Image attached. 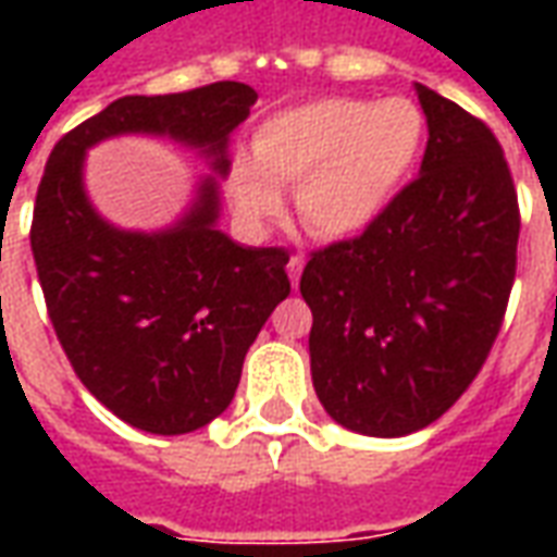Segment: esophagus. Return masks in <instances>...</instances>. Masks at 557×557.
Here are the masks:
<instances>
[{
  "mask_svg": "<svg viewBox=\"0 0 557 557\" xmlns=\"http://www.w3.org/2000/svg\"><path fill=\"white\" fill-rule=\"evenodd\" d=\"M286 271H289L292 286H298V280H301V271H304V256L301 253H292L289 262H286Z\"/></svg>",
  "mask_w": 557,
  "mask_h": 557,
  "instance_id": "34e87169",
  "label": "esophagus"
}]
</instances>
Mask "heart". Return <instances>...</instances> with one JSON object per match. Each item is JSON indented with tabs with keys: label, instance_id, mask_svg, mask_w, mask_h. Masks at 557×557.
Segmentation results:
<instances>
[{
	"label": "heart",
	"instance_id": "obj_1",
	"mask_svg": "<svg viewBox=\"0 0 557 557\" xmlns=\"http://www.w3.org/2000/svg\"><path fill=\"white\" fill-rule=\"evenodd\" d=\"M426 143V115L409 98L331 95L265 119L253 160H235L230 194L247 223L262 226L295 191L301 226L322 242L355 238L409 184Z\"/></svg>",
	"mask_w": 557,
	"mask_h": 557
}]
</instances>
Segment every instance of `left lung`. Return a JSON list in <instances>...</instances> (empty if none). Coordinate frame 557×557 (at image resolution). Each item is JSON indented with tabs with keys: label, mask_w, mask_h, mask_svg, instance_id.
<instances>
[{
	"label": "left lung",
	"mask_w": 557,
	"mask_h": 557,
	"mask_svg": "<svg viewBox=\"0 0 557 557\" xmlns=\"http://www.w3.org/2000/svg\"><path fill=\"white\" fill-rule=\"evenodd\" d=\"M426 154L373 226L313 250L319 403L346 430L409 435L462 397L502 331L516 277L519 202L502 143L478 115L418 86Z\"/></svg>",
	"instance_id": "left-lung-1"
}]
</instances>
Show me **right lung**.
I'll use <instances>...</instances> for the list:
<instances>
[{"label": "right lung", "mask_w": 557, "mask_h": 557, "mask_svg": "<svg viewBox=\"0 0 557 557\" xmlns=\"http://www.w3.org/2000/svg\"><path fill=\"white\" fill-rule=\"evenodd\" d=\"M253 103L232 79L127 95L67 131L44 166L29 242L47 315L91 397L137 430L182 435L226 411L244 355L289 295V253L226 238L214 178L178 226L115 230L86 199L83 154L115 134H170L226 175V139Z\"/></svg>", "instance_id": "obj_1"}]
</instances>
